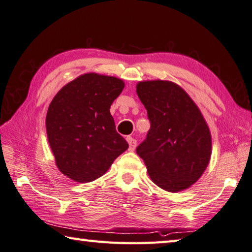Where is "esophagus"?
<instances>
[{"label":"esophagus","mask_w":252,"mask_h":252,"mask_svg":"<svg viewBox=\"0 0 252 252\" xmlns=\"http://www.w3.org/2000/svg\"><path fill=\"white\" fill-rule=\"evenodd\" d=\"M127 143H129V151H134L136 146V140L132 138V136H127L126 138Z\"/></svg>","instance_id":"obj_1"}]
</instances>
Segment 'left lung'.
<instances>
[{
    "mask_svg": "<svg viewBox=\"0 0 252 252\" xmlns=\"http://www.w3.org/2000/svg\"><path fill=\"white\" fill-rule=\"evenodd\" d=\"M136 94L151 125L136 153L151 180L167 191L189 189L202 176L212 152L210 132L202 113L171 81H141Z\"/></svg>",
    "mask_w": 252,
    "mask_h": 252,
    "instance_id": "1",
    "label": "left lung"
}]
</instances>
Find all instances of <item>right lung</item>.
I'll return each mask as SVG.
<instances>
[{"mask_svg":"<svg viewBox=\"0 0 252 252\" xmlns=\"http://www.w3.org/2000/svg\"><path fill=\"white\" fill-rule=\"evenodd\" d=\"M123 88V81L114 77L86 74L55 95L47 111L46 130L63 175L79 183L97 180L127 149L110 114V106Z\"/></svg>","mask_w":252,"mask_h":252,"instance_id":"right-lung-1","label":"right lung"}]
</instances>
